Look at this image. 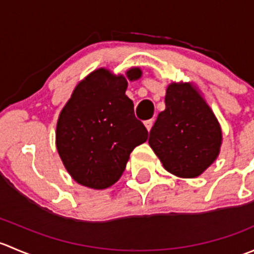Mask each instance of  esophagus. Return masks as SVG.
Returning a JSON list of instances; mask_svg holds the SVG:
<instances>
[{"mask_svg":"<svg viewBox=\"0 0 254 254\" xmlns=\"http://www.w3.org/2000/svg\"><path fill=\"white\" fill-rule=\"evenodd\" d=\"M152 125H153V119H148V120H146V122H145V127H146V129L148 130V131L151 130Z\"/></svg>","mask_w":254,"mask_h":254,"instance_id":"34e87169","label":"esophagus"}]
</instances>
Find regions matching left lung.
<instances>
[{"mask_svg":"<svg viewBox=\"0 0 254 254\" xmlns=\"http://www.w3.org/2000/svg\"><path fill=\"white\" fill-rule=\"evenodd\" d=\"M148 143L170 173L195 178L216 160L222 132L216 117L190 83H171Z\"/></svg>","mask_w":254,"mask_h":254,"instance_id":"left-lung-1","label":"left lung"}]
</instances>
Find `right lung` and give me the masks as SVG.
I'll return each instance as SVG.
<instances>
[{
    "label": "right lung",
    "instance_id": "add662e5",
    "mask_svg": "<svg viewBox=\"0 0 254 254\" xmlns=\"http://www.w3.org/2000/svg\"><path fill=\"white\" fill-rule=\"evenodd\" d=\"M127 77L140 78L141 70L130 68ZM127 87L123 75L98 68L76 86L60 113L56 148L67 172L82 186H113L124 172L131 151L147 140V130L125 94Z\"/></svg>",
    "mask_w": 254,
    "mask_h": 254
}]
</instances>
